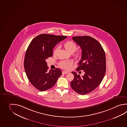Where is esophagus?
<instances>
[{"label":"esophagus","instance_id":"1","mask_svg":"<svg viewBox=\"0 0 127 127\" xmlns=\"http://www.w3.org/2000/svg\"><path fill=\"white\" fill-rule=\"evenodd\" d=\"M62 74H67L68 73V72H67V71H63L62 72Z\"/></svg>","mask_w":127,"mask_h":127}]
</instances>
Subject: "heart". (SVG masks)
<instances>
[{"instance_id":"1","label":"heart","mask_w":127,"mask_h":127,"mask_svg":"<svg viewBox=\"0 0 127 127\" xmlns=\"http://www.w3.org/2000/svg\"><path fill=\"white\" fill-rule=\"evenodd\" d=\"M64 47L70 53H73L75 52L77 50V47L75 42L72 41H68L66 42L64 45ZM58 47L56 48L54 51V54H56L57 53ZM71 65V62L69 61H62L59 63L60 66L61 67L65 69L68 70Z\"/></svg>"}]
</instances>
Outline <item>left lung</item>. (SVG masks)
Segmentation results:
<instances>
[{
    "label": "left lung",
    "instance_id": "obj_1",
    "mask_svg": "<svg viewBox=\"0 0 127 127\" xmlns=\"http://www.w3.org/2000/svg\"><path fill=\"white\" fill-rule=\"evenodd\" d=\"M72 39L82 49L81 59L76 70H83L85 73L80 77L72 72L74 78L70 86L76 93L85 95L95 90L104 78L106 71L105 52L99 42L91 36H73Z\"/></svg>",
    "mask_w": 127,
    "mask_h": 127
}]
</instances>
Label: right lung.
<instances>
[{"mask_svg": "<svg viewBox=\"0 0 127 127\" xmlns=\"http://www.w3.org/2000/svg\"><path fill=\"white\" fill-rule=\"evenodd\" d=\"M67 36L41 34L32 39L26 51L24 67L28 79L35 88L46 91L54 86L62 74L56 68L48 71L46 60L53 56V48Z\"/></svg>", "mask_w": 127, "mask_h": 127, "instance_id": "right-lung-1", "label": "right lung"}]
</instances>
